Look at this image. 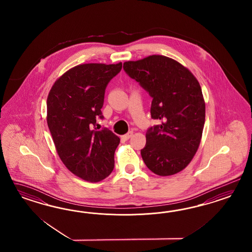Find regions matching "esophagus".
I'll use <instances>...</instances> for the list:
<instances>
[{
	"label": "esophagus",
	"instance_id": "1",
	"mask_svg": "<svg viewBox=\"0 0 252 252\" xmlns=\"http://www.w3.org/2000/svg\"><path fill=\"white\" fill-rule=\"evenodd\" d=\"M132 135H133V132L129 131L128 133H126V135H124V136H122L121 137H122V139H124V140H128L130 137H132Z\"/></svg>",
	"mask_w": 252,
	"mask_h": 252
}]
</instances>
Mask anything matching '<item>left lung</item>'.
Here are the masks:
<instances>
[{"label":"left lung","mask_w":252,"mask_h":252,"mask_svg":"<svg viewBox=\"0 0 252 252\" xmlns=\"http://www.w3.org/2000/svg\"><path fill=\"white\" fill-rule=\"evenodd\" d=\"M125 72L153 98L151 115L160 120L147 130L141 156L160 176L175 175L198 151L205 122V102L197 78L181 63L162 55L124 63Z\"/></svg>","instance_id":"left-lung-1"}]
</instances>
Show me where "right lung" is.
Segmentation results:
<instances>
[{"instance_id": "right-lung-1", "label": "right lung", "mask_w": 252, "mask_h": 252, "mask_svg": "<svg viewBox=\"0 0 252 252\" xmlns=\"http://www.w3.org/2000/svg\"><path fill=\"white\" fill-rule=\"evenodd\" d=\"M121 69L122 63L76 65L55 81L47 99V123L58 155L86 181L99 182L115 167L120 138L107 127L99 129L97 120L104 118L107 85Z\"/></svg>"}]
</instances>
